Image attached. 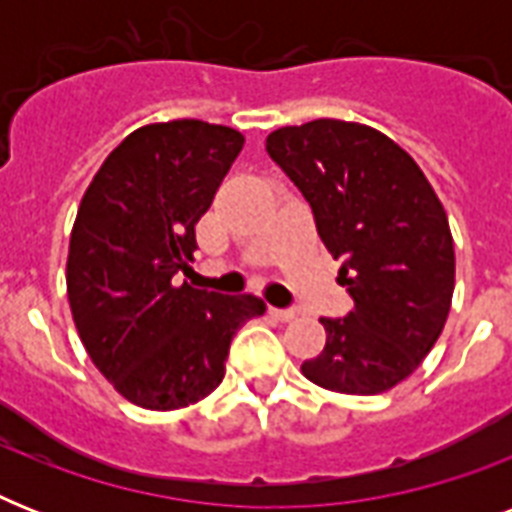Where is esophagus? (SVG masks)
<instances>
[{
	"mask_svg": "<svg viewBox=\"0 0 512 512\" xmlns=\"http://www.w3.org/2000/svg\"><path fill=\"white\" fill-rule=\"evenodd\" d=\"M271 316L279 321H292L297 316L295 311H281V308H271Z\"/></svg>",
	"mask_w": 512,
	"mask_h": 512,
	"instance_id": "esophagus-1",
	"label": "esophagus"
}]
</instances>
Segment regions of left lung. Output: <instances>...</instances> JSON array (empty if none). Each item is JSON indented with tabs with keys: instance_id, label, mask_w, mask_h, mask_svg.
<instances>
[{
	"instance_id": "8db88e82",
	"label": "left lung",
	"mask_w": 512,
	"mask_h": 512,
	"mask_svg": "<svg viewBox=\"0 0 512 512\" xmlns=\"http://www.w3.org/2000/svg\"><path fill=\"white\" fill-rule=\"evenodd\" d=\"M265 151L311 204L356 303L348 319H321L327 345L303 374L348 396L396 388L436 345L452 308L454 239L444 204L412 156L366 124L281 127Z\"/></svg>"
}]
</instances>
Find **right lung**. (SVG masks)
Instances as JSON below:
<instances>
[{
	"label": "right lung",
	"instance_id": "right-lung-1",
	"mask_svg": "<svg viewBox=\"0 0 512 512\" xmlns=\"http://www.w3.org/2000/svg\"><path fill=\"white\" fill-rule=\"evenodd\" d=\"M241 146L223 124H146L106 156L76 212L66 260L76 332L100 374L151 412L207 398L236 329L265 313L255 295L175 284Z\"/></svg>",
	"mask_w": 512,
	"mask_h": 512
}]
</instances>
